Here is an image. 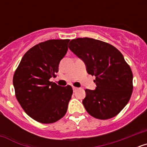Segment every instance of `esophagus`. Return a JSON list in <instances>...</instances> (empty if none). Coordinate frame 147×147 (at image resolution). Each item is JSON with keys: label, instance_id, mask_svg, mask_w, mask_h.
I'll use <instances>...</instances> for the list:
<instances>
[{"label": "esophagus", "instance_id": "1", "mask_svg": "<svg viewBox=\"0 0 147 147\" xmlns=\"http://www.w3.org/2000/svg\"><path fill=\"white\" fill-rule=\"evenodd\" d=\"M78 88H76V87H74L73 86V90H74V92H75L76 90H77Z\"/></svg>", "mask_w": 147, "mask_h": 147}]
</instances>
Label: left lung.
Listing matches in <instances>:
<instances>
[{"label": "left lung", "instance_id": "8db88e82", "mask_svg": "<svg viewBox=\"0 0 147 147\" xmlns=\"http://www.w3.org/2000/svg\"><path fill=\"white\" fill-rule=\"evenodd\" d=\"M68 48L86 65L87 72L96 76V88L86 89L82 104L96 119L117 115L129 102L132 93V73L121 53L113 45L93 38L74 39Z\"/></svg>", "mask_w": 147, "mask_h": 147}]
</instances>
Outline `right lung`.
Masks as SVG:
<instances>
[{
    "label": "right lung",
    "instance_id": "1",
    "mask_svg": "<svg viewBox=\"0 0 147 147\" xmlns=\"http://www.w3.org/2000/svg\"><path fill=\"white\" fill-rule=\"evenodd\" d=\"M70 40H49L34 45L24 54L13 76L18 102L26 113L42 124H51L67 112L73 89L50 82L59 71Z\"/></svg>",
    "mask_w": 147,
    "mask_h": 147
}]
</instances>
